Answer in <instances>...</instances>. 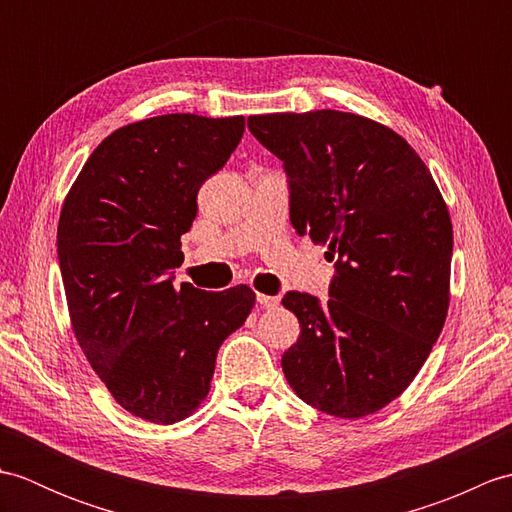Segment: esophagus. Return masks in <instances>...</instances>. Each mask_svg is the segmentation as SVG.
<instances>
[{"instance_id":"obj_1","label":"esophagus","mask_w":512,"mask_h":512,"mask_svg":"<svg viewBox=\"0 0 512 512\" xmlns=\"http://www.w3.org/2000/svg\"><path fill=\"white\" fill-rule=\"evenodd\" d=\"M257 303L264 308H277L279 306V299L277 297H270V295H262V292H257Z\"/></svg>"}]
</instances>
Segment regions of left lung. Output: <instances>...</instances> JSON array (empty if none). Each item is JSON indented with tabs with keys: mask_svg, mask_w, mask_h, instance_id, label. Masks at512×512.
Here are the masks:
<instances>
[{
	"mask_svg": "<svg viewBox=\"0 0 512 512\" xmlns=\"http://www.w3.org/2000/svg\"><path fill=\"white\" fill-rule=\"evenodd\" d=\"M248 129L284 162L292 226L336 259L328 303L281 301L301 325L281 356L286 380L330 416L376 413L411 385L447 321V202L416 149L372 118L262 114Z\"/></svg>",
	"mask_w": 512,
	"mask_h": 512,
	"instance_id": "left-lung-1",
	"label": "left lung"
}]
</instances>
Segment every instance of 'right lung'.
I'll list each match as a JSON object with an SVG mask.
<instances>
[{"mask_svg":"<svg viewBox=\"0 0 512 512\" xmlns=\"http://www.w3.org/2000/svg\"><path fill=\"white\" fill-rule=\"evenodd\" d=\"M244 116L165 114L116 129L65 195L57 253L76 341L125 411L173 424L211 389L217 350L255 292L173 286L198 191L244 136Z\"/></svg>","mask_w":512,"mask_h":512,"instance_id":"add662e5","label":"right lung"}]
</instances>
